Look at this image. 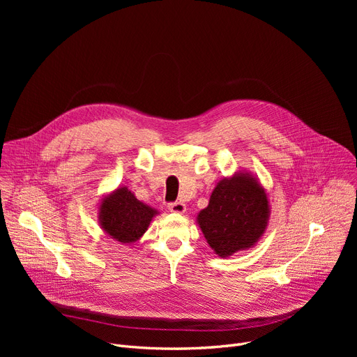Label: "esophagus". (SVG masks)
Wrapping results in <instances>:
<instances>
[{
	"label": "esophagus",
	"instance_id": "34e87169",
	"mask_svg": "<svg viewBox=\"0 0 357 357\" xmlns=\"http://www.w3.org/2000/svg\"><path fill=\"white\" fill-rule=\"evenodd\" d=\"M167 208H169V211H171V213H175V214H183V213H185V210H186L185 204H183V202H181V201H176V202L169 204V205H167Z\"/></svg>",
	"mask_w": 357,
	"mask_h": 357
}]
</instances>
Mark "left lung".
I'll return each mask as SVG.
<instances>
[{"label": "left lung", "mask_w": 357, "mask_h": 357, "mask_svg": "<svg viewBox=\"0 0 357 357\" xmlns=\"http://www.w3.org/2000/svg\"><path fill=\"white\" fill-rule=\"evenodd\" d=\"M269 217L264 185L253 174L237 171L215 185L208 205L197 215V224L214 253L230 257L256 246L268 229Z\"/></svg>", "instance_id": "obj_1"}]
</instances>
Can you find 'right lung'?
<instances>
[{"label": "right lung", "instance_id": "add662e5", "mask_svg": "<svg viewBox=\"0 0 357 357\" xmlns=\"http://www.w3.org/2000/svg\"><path fill=\"white\" fill-rule=\"evenodd\" d=\"M158 214L156 208L139 201L127 186H119L98 204V222L102 231L121 245L136 243Z\"/></svg>", "mask_w": 357, "mask_h": 357}]
</instances>
